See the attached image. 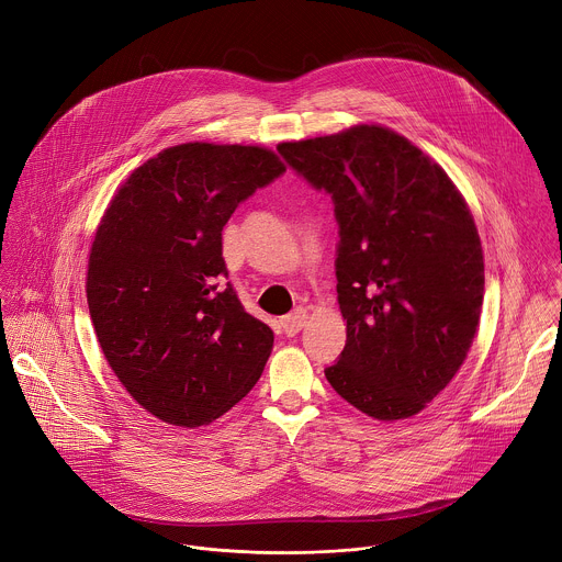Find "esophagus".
Listing matches in <instances>:
<instances>
[{"instance_id": "34e87169", "label": "esophagus", "mask_w": 562, "mask_h": 562, "mask_svg": "<svg viewBox=\"0 0 562 562\" xmlns=\"http://www.w3.org/2000/svg\"><path fill=\"white\" fill-rule=\"evenodd\" d=\"M306 325V311L304 308H295L293 313H289L284 319H282V329L289 338L297 336L302 331V327Z\"/></svg>"}]
</instances>
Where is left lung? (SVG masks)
Wrapping results in <instances>:
<instances>
[{
    "label": "left lung",
    "instance_id": "1",
    "mask_svg": "<svg viewBox=\"0 0 562 562\" xmlns=\"http://www.w3.org/2000/svg\"><path fill=\"white\" fill-rule=\"evenodd\" d=\"M278 150L331 195L338 222L347 345L327 380L371 418L420 414L464 362L483 308V247L462 195L418 146L375 124Z\"/></svg>",
    "mask_w": 562,
    "mask_h": 562
}]
</instances>
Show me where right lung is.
<instances>
[{"label": "right lung", "instance_id": "1", "mask_svg": "<svg viewBox=\"0 0 562 562\" xmlns=\"http://www.w3.org/2000/svg\"><path fill=\"white\" fill-rule=\"evenodd\" d=\"M284 171L262 146H171L131 173L98 226L93 327L120 382L162 423H213L265 371L273 331L224 282L222 228Z\"/></svg>", "mask_w": 562, "mask_h": 562}]
</instances>
